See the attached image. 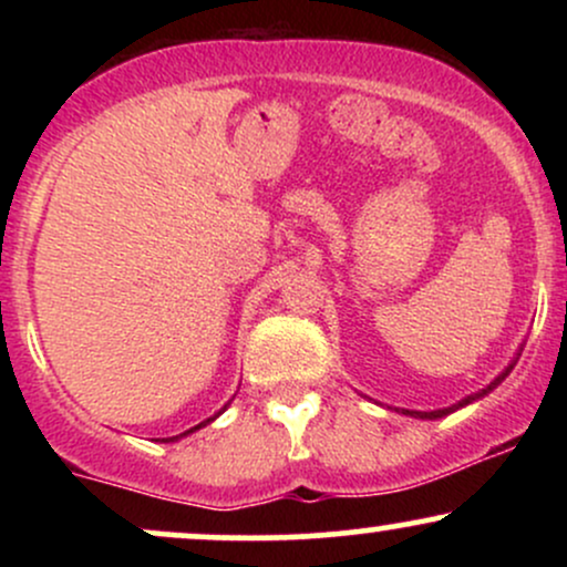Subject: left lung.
Masks as SVG:
<instances>
[{
	"mask_svg": "<svg viewBox=\"0 0 567 567\" xmlns=\"http://www.w3.org/2000/svg\"><path fill=\"white\" fill-rule=\"evenodd\" d=\"M519 354H523V343H519V349H517V354L512 357L509 360V365H506L504 370H501V373L496 375V379H493L491 383H487L485 389H480V392H472V394H466V396H461L458 402H453V405H447V408H440V410H405V408H394L396 413H402V415H410V419H421V421H437V419H445V415H451V413H455V410H461V408H466V405H472V402H477V400H483L485 394H491L493 389L498 386L501 381L506 379V375L512 373V368L517 365V360H519ZM365 396V394H362Z\"/></svg>",
	"mask_w": 567,
	"mask_h": 567,
	"instance_id": "obj_1",
	"label": "left lung"
}]
</instances>
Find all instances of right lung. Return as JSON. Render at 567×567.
<instances>
[{
	"instance_id": "add662e5",
	"label": "right lung",
	"mask_w": 567,
	"mask_h": 567,
	"mask_svg": "<svg viewBox=\"0 0 567 567\" xmlns=\"http://www.w3.org/2000/svg\"><path fill=\"white\" fill-rule=\"evenodd\" d=\"M229 405H231V400H229V402H226V405H224V408H220L216 415H210V419H207V421H202V424H197V426H192V429H186V432H184V434H175V437H167V440H162V442H178V440H184V437H188V434H194V432H197V429H202V426H207V424H210V421H216V419H218V415H220V413H224V410H226V408H229Z\"/></svg>"
}]
</instances>
